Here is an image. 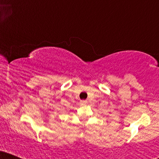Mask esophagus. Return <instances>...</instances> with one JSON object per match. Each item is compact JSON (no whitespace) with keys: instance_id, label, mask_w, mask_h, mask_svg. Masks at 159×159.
<instances>
[{"instance_id":"esophagus-1","label":"esophagus","mask_w":159,"mask_h":159,"mask_svg":"<svg viewBox=\"0 0 159 159\" xmlns=\"http://www.w3.org/2000/svg\"><path fill=\"white\" fill-rule=\"evenodd\" d=\"M80 104H81V105H85L86 104H87V101H85V100H81V101L80 102Z\"/></svg>"}]
</instances>
